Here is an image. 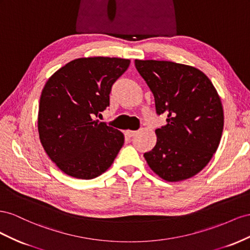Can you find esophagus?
Masks as SVG:
<instances>
[{
	"instance_id": "obj_1",
	"label": "esophagus",
	"mask_w": 250,
	"mask_h": 250,
	"mask_svg": "<svg viewBox=\"0 0 250 250\" xmlns=\"http://www.w3.org/2000/svg\"><path fill=\"white\" fill-rule=\"evenodd\" d=\"M125 134H126L129 137H133V136H135V135L137 134V131H131V130H129V131L125 132Z\"/></svg>"
}]
</instances>
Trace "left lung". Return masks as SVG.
Instances as JSON below:
<instances>
[{
    "mask_svg": "<svg viewBox=\"0 0 250 250\" xmlns=\"http://www.w3.org/2000/svg\"><path fill=\"white\" fill-rule=\"evenodd\" d=\"M135 67L155 98L156 113L167 125L157 129V144L145 158L167 181L198 174L216 153L224 115L221 99L202 71L167 61L135 60Z\"/></svg>",
    "mask_w": 250,
    "mask_h": 250,
    "instance_id": "left-lung-1",
    "label": "left lung"
}]
</instances>
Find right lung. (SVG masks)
<instances>
[{"mask_svg": "<svg viewBox=\"0 0 250 250\" xmlns=\"http://www.w3.org/2000/svg\"><path fill=\"white\" fill-rule=\"evenodd\" d=\"M130 60L83 58L49 78L39 105V134L49 158L63 173L93 179L108 169L124 146V134L95 120L110 105L112 85Z\"/></svg>", "mask_w": 250, "mask_h": 250, "instance_id": "add662e5", "label": "right lung"}]
</instances>
